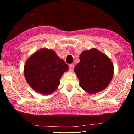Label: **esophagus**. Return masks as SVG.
Here are the masks:
<instances>
[{"label": "esophagus", "mask_w": 134, "mask_h": 134, "mask_svg": "<svg viewBox=\"0 0 134 134\" xmlns=\"http://www.w3.org/2000/svg\"><path fill=\"white\" fill-rule=\"evenodd\" d=\"M74 69V64H70L69 65V70H70V71H73Z\"/></svg>", "instance_id": "34e87169"}]
</instances>
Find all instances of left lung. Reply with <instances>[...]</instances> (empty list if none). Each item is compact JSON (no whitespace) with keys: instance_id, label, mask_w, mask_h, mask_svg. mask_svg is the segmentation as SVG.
<instances>
[{"instance_id":"left-lung-1","label":"left lung","mask_w":134,"mask_h":134,"mask_svg":"<svg viewBox=\"0 0 134 134\" xmlns=\"http://www.w3.org/2000/svg\"><path fill=\"white\" fill-rule=\"evenodd\" d=\"M80 86L89 94L99 92L109 85L113 76L110 59L95 48L82 52L74 67Z\"/></svg>"}]
</instances>
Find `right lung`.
<instances>
[{"instance_id": "obj_1", "label": "right lung", "mask_w": 134, "mask_h": 134, "mask_svg": "<svg viewBox=\"0 0 134 134\" xmlns=\"http://www.w3.org/2000/svg\"><path fill=\"white\" fill-rule=\"evenodd\" d=\"M69 66L54 50L42 48L32 54L24 67L25 77L35 92L50 94L60 85V79Z\"/></svg>"}]
</instances>
